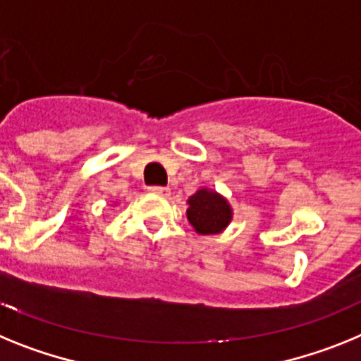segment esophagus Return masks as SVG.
I'll use <instances>...</instances> for the list:
<instances>
[{
    "instance_id": "obj_1",
    "label": "esophagus",
    "mask_w": 361,
    "mask_h": 361,
    "mask_svg": "<svg viewBox=\"0 0 361 361\" xmlns=\"http://www.w3.org/2000/svg\"><path fill=\"white\" fill-rule=\"evenodd\" d=\"M150 194H158V196H163V198H169L171 196V189L169 187H149Z\"/></svg>"
}]
</instances>
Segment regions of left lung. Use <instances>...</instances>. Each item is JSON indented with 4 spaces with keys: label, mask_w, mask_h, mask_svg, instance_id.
Returning a JSON list of instances; mask_svg holds the SVG:
<instances>
[{
    "label": "left lung",
    "mask_w": 361,
    "mask_h": 361,
    "mask_svg": "<svg viewBox=\"0 0 361 361\" xmlns=\"http://www.w3.org/2000/svg\"><path fill=\"white\" fill-rule=\"evenodd\" d=\"M187 219L194 231L203 236L224 233L233 221V207L218 190L202 187L187 200Z\"/></svg>",
    "instance_id": "left-lung-1"
}]
</instances>
